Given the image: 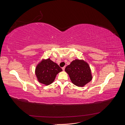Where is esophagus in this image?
<instances>
[{
  "label": "esophagus",
  "instance_id": "obj_1",
  "mask_svg": "<svg viewBox=\"0 0 125 125\" xmlns=\"http://www.w3.org/2000/svg\"><path fill=\"white\" fill-rule=\"evenodd\" d=\"M62 69L63 70V71L65 70V67H62Z\"/></svg>",
  "mask_w": 125,
  "mask_h": 125
}]
</instances>
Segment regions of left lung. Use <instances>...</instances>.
Instances as JSON below:
<instances>
[{"label":"left lung","instance_id":"1","mask_svg":"<svg viewBox=\"0 0 125 125\" xmlns=\"http://www.w3.org/2000/svg\"><path fill=\"white\" fill-rule=\"evenodd\" d=\"M65 70L68 74L72 83L77 86H84L92 79L90 66L83 59L73 60Z\"/></svg>","mask_w":125,"mask_h":125}]
</instances>
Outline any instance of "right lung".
<instances>
[{"label":"right lung","instance_id":"add662e5","mask_svg":"<svg viewBox=\"0 0 125 125\" xmlns=\"http://www.w3.org/2000/svg\"><path fill=\"white\" fill-rule=\"evenodd\" d=\"M62 71V69L57 64L48 58L42 59L37 63L35 74L40 83L48 85L54 81L57 74Z\"/></svg>","mask_w":125,"mask_h":125}]
</instances>
